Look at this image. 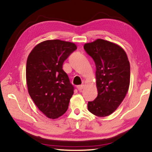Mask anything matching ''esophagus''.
Instances as JSON below:
<instances>
[{
	"instance_id": "obj_1",
	"label": "esophagus",
	"mask_w": 152,
	"mask_h": 152,
	"mask_svg": "<svg viewBox=\"0 0 152 152\" xmlns=\"http://www.w3.org/2000/svg\"><path fill=\"white\" fill-rule=\"evenodd\" d=\"M84 84H82V85H79V86H77V88H78V90L79 91H81L82 89H83V88H84Z\"/></svg>"
}]
</instances>
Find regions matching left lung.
I'll list each match as a JSON object with an SVG mask.
<instances>
[{"instance_id":"left-lung-1","label":"left lung","mask_w":152,"mask_h":152,"mask_svg":"<svg viewBox=\"0 0 152 152\" xmlns=\"http://www.w3.org/2000/svg\"><path fill=\"white\" fill-rule=\"evenodd\" d=\"M84 49L96 65L98 96L88 109L97 117L109 116L125 99L130 83V64L125 51L115 43L98 39Z\"/></svg>"}]
</instances>
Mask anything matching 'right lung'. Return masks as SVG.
<instances>
[{"label":"right lung","instance_id":"obj_1","mask_svg":"<svg viewBox=\"0 0 152 152\" xmlns=\"http://www.w3.org/2000/svg\"><path fill=\"white\" fill-rule=\"evenodd\" d=\"M76 49L73 43L47 40L36 45L28 56V92L38 109L50 119H57L66 112L74 94V87L62 66Z\"/></svg>","mask_w":152,"mask_h":152}]
</instances>
